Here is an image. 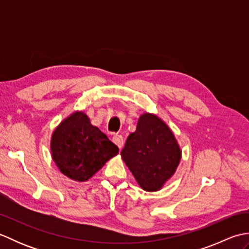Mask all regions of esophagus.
<instances>
[{
  "mask_svg": "<svg viewBox=\"0 0 249 249\" xmlns=\"http://www.w3.org/2000/svg\"><path fill=\"white\" fill-rule=\"evenodd\" d=\"M112 141L114 142L116 145L119 146V149H122V147H123V145H124V139L121 135H114L112 137Z\"/></svg>",
  "mask_w": 249,
  "mask_h": 249,
  "instance_id": "obj_1",
  "label": "esophagus"
}]
</instances>
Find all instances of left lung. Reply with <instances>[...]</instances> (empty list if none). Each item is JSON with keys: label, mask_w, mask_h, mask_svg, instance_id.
I'll use <instances>...</instances> for the list:
<instances>
[{"label": "left lung", "mask_w": 249, "mask_h": 249, "mask_svg": "<svg viewBox=\"0 0 249 249\" xmlns=\"http://www.w3.org/2000/svg\"><path fill=\"white\" fill-rule=\"evenodd\" d=\"M140 186L156 192L170 178L181 160V149L171 129L158 116L142 114L121 152Z\"/></svg>", "instance_id": "8db88e82"}]
</instances>
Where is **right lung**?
<instances>
[{
	"mask_svg": "<svg viewBox=\"0 0 249 249\" xmlns=\"http://www.w3.org/2000/svg\"><path fill=\"white\" fill-rule=\"evenodd\" d=\"M51 153L63 174L84 182L118 154L119 147L91 124L87 114L75 112L52 134Z\"/></svg>",
	"mask_w": 249,
	"mask_h": 249,
	"instance_id": "right-lung-1",
	"label": "right lung"
}]
</instances>
